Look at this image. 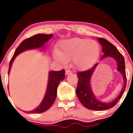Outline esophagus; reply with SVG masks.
Returning <instances> with one entry per match:
<instances>
[{
  "label": "esophagus",
  "mask_w": 133,
  "mask_h": 133,
  "mask_svg": "<svg viewBox=\"0 0 133 133\" xmlns=\"http://www.w3.org/2000/svg\"><path fill=\"white\" fill-rule=\"evenodd\" d=\"M71 73H72V72H71V71H70L69 69H67V70L65 71V74L66 75L71 74Z\"/></svg>",
  "instance_id": "obj_1"
}]
</instances>
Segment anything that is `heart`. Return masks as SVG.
Masks as SVG:
<instances>
[{
  "label": "heart",
  "mask_w": 133,
  "mask_h": 133,
  "mask_svg": "<svg viewBox=\"0 0 133 133\" xmlns=\"http://www.w3.org/2000/svg\"><path fill=\"white\" fill-rule=\"evenodd\" d=\"M100 46L96 41L88 38H73L61 43L55 57L62 63L73 58V64L78 69H86L95 64L98 58Z\"/></svg>",
  "instance_id": "obj_1"
}]
</instances>
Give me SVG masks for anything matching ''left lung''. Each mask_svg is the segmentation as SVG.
Masks as SVG:
<instances>
[{
  "instance_id": "left-lung-1",
  "label": "left lung",
  "mask_w": 133,
  "mask_h": 133,
  "mask_svg": "<svg viewBox=\"0 0 133 133\" xmlns=\"http://www.w3.org/2000/svg\"><path fill=\"white\" fill-rule=\"evenodd\" d=\"M98 40L101 44L102 46V51L103 53H104L102 59L105 57H112L117 62V69L122 73L124 80V86L118 96H117L116 98L112 102L105 103L97 100L96 97L94 96L91 88L89 84L91 76L98 65V64H96L88 70L78 72L77 77L78 80V85L76 89V92L80 102L85 108L91 110H95V111H104V110L109 109L114 107L120 100L125 89L127 78H126L125 74V60L122 55L119 52L117 48L108 40L104 38H98Z\"/></svg>"
}]
</instances>
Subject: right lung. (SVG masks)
I'll return each mask as SVG.
<instances>
[{
	"instance_id": "1",
	"label": "right lung",
	"mask_w": 133,
	"mask_h": 133,
	"mask_svg": "<svg viewBox=\"0 0 133 133\" xmlns=\"http://www.w3.org/2000/svg\"><path fill=\"white\" fill-rule=\"evenodd\" d=\"M52 37H53L52 34H37L22 41L21 43V44L18 45V48H17L13 57L11 59L9 65L8 73L10 71L12 62L18 55L27 50V49L41 48L48 40H49ZM64 78H65V70L64 69L60 70L59 71L49 72L48 89H47L46 93H45L42 102L38 105V107L35 109L34 110H32L31 111H25V112L33 114L41 113V112H43L49 109L53 104L56 97H57V88H58L59 83L62 80H64Z\"/></svg>"
}]
</instances>
